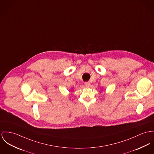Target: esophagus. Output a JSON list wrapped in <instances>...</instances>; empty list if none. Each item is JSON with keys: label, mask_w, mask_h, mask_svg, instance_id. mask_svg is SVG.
Wrapping results in <instances>:
<instances>
[{"label": "esophagus", "mask_w": 154, "mask_h": 154, "mask_svg": "<svg viewBox=\"0 0 154 154\" xmlns=\"http://www.w3.org/2000/svg\"><path fill=\"white\" fill-rule=\"evenodd\" d=\"M85 85L87 87H90V85H91V84L90 82H85Z\"/></svg>", "instance_id": "1"}]
</instances>
